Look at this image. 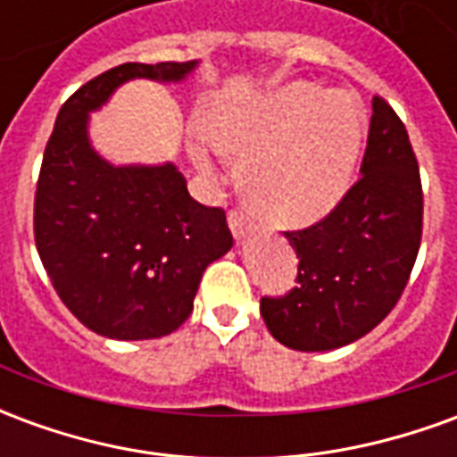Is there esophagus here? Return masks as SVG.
I'll return each mask as SVG.
<instances>
[{
    "instance_id": "esophagus-1",
    "label": "esophagus",
    "mask_w": 457,
    "mask_h": 457,
    "mask_svg": "<svg viewBox=\"0 0 457 457\" xmlns=\"http://www.w3.org/2000/svg\"><path fill=\"white\" fill-rule=\"evenodd\" d=\"M229 229H232V235H235V239H245L247 237V232H249V222L247 218L242 215V212H237V210H232L229 212Z\"/></svg>"
}]
</instances>
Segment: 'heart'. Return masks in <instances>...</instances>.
I'll return each mask as SVG.
<instances>
[{
    "label": "heart",
    "instance_id": "1",
    "mask_svg": "<svg viewBox=\"0 0 457 457\" xmlns=\"http://www.w3.org/2000/svg\"><path fill=\"white\" fill-rule=\"evenodd\" d=\"M208 133L195 131L188 144L203 173L218 170V149L239 156L242 188L254 210L281 228H308L328 218L353 186L364 110L343 90L288 83L220 107Z\"/></svg>",
    "mask_w": 457,
    "mask_h": 457
}]
</instances>
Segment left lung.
Listing matches in <instances>:
<instances>
[{
    "instance_id": "8db88e82",
    "label": "left lung",
    "mask_w": 457,
    "mask_h": 457,
    "mask_svg": "<svg viewBox=\"0 0 457 457\" xmlns=\"http://www.w3.org/2000/svg\"><path fill=\"white\" fill-rule=\"evenodd\" d=\"M362 179L326 220L287 232L296 249V288L262 298L278 343L326 353L367 336L389 316L421 247L423 193L403 121L372 97Z\"/></svg>"
}]
</instances>
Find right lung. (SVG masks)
Here are the masks:
<instances>
[{
    "label": "right lung",
    "mask_w": 457,
    "mask_h": 457,
    "mask_svg": "<svg viewBox=\"0 0 457 457\" xmlns=\"http://www.w3.org/2000/svg\"><path fill=\"white\" fill-rule=\"evenodd\" d=\"M188 63H124L68 97L46 144L34 235L55 294L93 333L151 340L193 311L203 271L232 247L222 208L190 198L173 163L114 166L93 149L90 112L134 78L180 83Z\"/></svg>",
    "instance_id": "add662e5"
}]
</instances>
